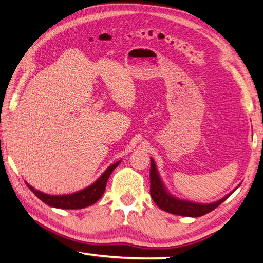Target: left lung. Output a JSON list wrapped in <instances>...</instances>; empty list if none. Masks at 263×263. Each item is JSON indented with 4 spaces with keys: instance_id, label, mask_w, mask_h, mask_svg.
<instances>
[{
    "instance_id": "1",
    "label": "left lung",
    "mask_w": 263,
    "mask_h": 263,
    "mask_svg": "<svg viewBox=\"0 0 263 263\" xmlns=\"http://www.w3.org/2000/svg\"><path fill=\"white\" fill-rule=\"evenodd\" d=\"M151 195L154 202L159 206L162 211L168 212L174 215H179V216H189V217H199L202 215H206L217 208L219 204L229 198V195L218 200L216 202L208 203V204H201V203H194L190 201H184V200H179L177 198L170 195L166 190L164 189L163 184L157 174L156 166L154 161L151 159Z\"/></svg>"
}]
</instances>
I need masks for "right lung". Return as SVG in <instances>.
<instances>
[{"mask_svg": "<svg viewBox=\"0 0 263 263\" xmlns=\"http://www.w3.org/2000/svg\"><path fill=\"white\" fill-rule=\"evenodd\" d=\"M118 161L116 163L111 164L109 168L104 171L103 175L100 177L94 184L88 186L87 189L79 191L72 194L68 195H49L46 193H42L40 191L33 189L31 185H27V187L30 189L33 193H34L41 201H44L46 204H48L50 207L60 208V209H82L85 207L92 206L98 200L102 197V194L106 190V185L109 176L111 175L114 169L119 164Z\"/></svg>", "mask_w": 263, "mask_h": 263, "instance_id": "obj_1", "label": "right lung"}]
</instances>
